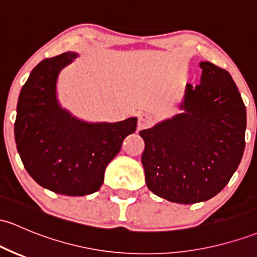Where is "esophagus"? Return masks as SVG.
<instances>
[{
	"mask_svg": "<svg viewBox=\"0 0 257 257\" xmlns=\"http://www.w3.org/2000/svg\"><path fill=\"white\" fill-rule=\"evenodd\" d=\"M150 123H151L150 114L142 113V114L139 115V122H138V128H139V129L146 128V126H148Z\"/></svg>",
	"mask_w": 257,
	"mask_h": 257,
	"instance_id": "34e87169",
	"label": "esophagus"
}]
</instances>
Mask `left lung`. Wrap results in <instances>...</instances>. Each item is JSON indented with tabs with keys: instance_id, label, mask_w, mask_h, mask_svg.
I'll use <instances>...</instances> for the list:
<instances>
[{
	"instance_id": "1",
	"label": "left lung",
	"mask_w": 257,
	"mask_h": 257,
	"mask_svg": "<svg viewBox=\"0 0 257 257\" xmlns=\"http://www.w3.org/2000/svg\"><path fill=\"white\" fill-rule=\"evenodd\" d=\"M180 113L140 132L146 185L171 202L195 204L228 184L245 149L246 108L227 70L201 62Z\"/></svg>"
}]
</instances>
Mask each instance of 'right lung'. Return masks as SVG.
Here are the masks:
<instances>
[{"label":"right lung","mask_w":257,"mask_h":257,"mask_svg":"<svg viewBox=\"0 0 257 257\" xmlns=\"http://www.w3.org/2000/svg\"><path fill=\"white\" fill-rule=\"evenodd\" d=\"M75 57L64 52L33 69L18 98L14 137L25 170L39 185L83 196L101 188L107 165L134 133L138 119L89 124L63 111L56 100V80Z\"/></svg>","instance_id":"add662e5"}]
</instances>
